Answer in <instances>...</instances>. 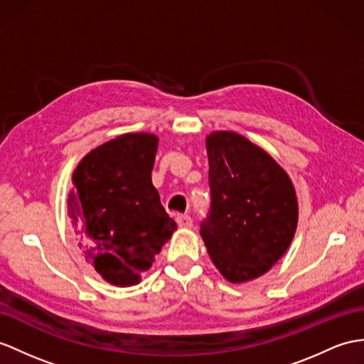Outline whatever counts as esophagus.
<instances>
[{"label": "esophagus", "instance_id": "1", "mask_svg": "<svg viewBox=\"0 0 364 364\" xmlns=\"http://www.w3.org/2000/svg\"><path fill=\"white\" fill-rule=\"evenodd\" d=\"M176 220H177V225H179L181 228H191L193 227V219L188 215L177 216Z\"/></svg>", "mask_w": 364, "mask_h": 364}]
</instances>
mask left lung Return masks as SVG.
Returning a JSON list of instances; mask_svg holds the SVG:
<instances>
[{
	"label": "left lung",
	"instance_id": "1",
	"mask_svg": "<svg viewBox=\"0 0 364 364\" xmlns=\"http://www.w3.org/2000/svg\"><path fill=\"white\" fill-rule=\"evenodd\" d=\"M211 215L200 225L210 259L233 284L262 277L287 252L298 227L290 176L235 131L205 137Z\"/></svg>",
	"mask_w": 364,
	"mask_h": 364
}]
</instances>
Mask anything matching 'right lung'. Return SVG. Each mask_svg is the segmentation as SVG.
Returning <instances> with one entry per match:
<instances>
[{"label": "right lung", "instance_id": "right-lung-1", "mask_svg": "<svg viewBox=\"0 0 364 364\" xmlns=\"http://www.w3.org/2000/svg\"><path fill=\"white\" fill-rule=\"evenodd\" d=\"M157 148L153 132H127L91 149L73 173L66 203L77 245L112 286L139 284L177 230L151 181Z\"/></svg>", "mask_w": 364, "mask_h": 364}]
</instances>
